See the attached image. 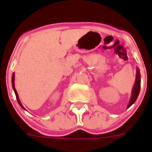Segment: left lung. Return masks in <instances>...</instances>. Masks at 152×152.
I'll use <instances>...</instances> for the list:
<instances>
[{"instance_id": "obj_1", "label": "left lung", "mask_w": 152, "mask_h": 152, "mask_svg": "<svg viewBox=\"0 0 152 152\" xmlns=\"http://www.w3.org/2000/svg\"><path fill=\"white\" fill-rule=\"evenodd\" d=\"M140 86H141V78H140V72L139 70L137 69V74H136V79H135V83L134 85L133 90H132V97L130 100L129 103L128 107L132 105L136 100L137 97L139 96V91H140Z\"/></svg>"}]
</instances>
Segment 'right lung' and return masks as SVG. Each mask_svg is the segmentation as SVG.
Returning <instances> with one entry per match:
<instances>
[{
	"instance_id": "obj_1",
	"label": "right lung",
	"mask_w": 152,
	"mask_h": 152,
	"mask_svg": "<svg viewBox=\"0 0 152 152\" xmlns=\"http://www.w3.org/2000/svg\"><path fill=\"white\" fill-rule=\"evenodd\" d=\"M12 85H13V91H14V92H15V94H16V97H17V102H18V103L20 104V106L21 107H22L23 109H24V107H23V105L21 104L20 101V100H19V96H18V94H17V91H16L15 89V87H14V74H13V75H12Z\"/></svg>"
}]
</instances>
